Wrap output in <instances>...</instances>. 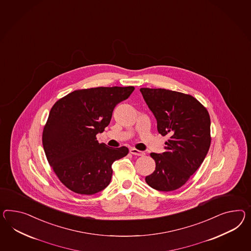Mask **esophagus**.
<instances>
[{
  "mask_svg": "<svg viewBox=\"0 0 251 251\" xmlns=\"http://www.w3.org/2000/svg\"><path fill=\"white\" fill-rule=\"evenodd\" d=\"M129 152H130V153H131L132 154L138 155V156H142V155H144V154H145V153H144L143 151L137 150V149H135V148H131V149L129 150Z\"/></svg>",
  "mask_w": 251,
  "mask_h": 251,
  "instance_id": "esophagus-1",
  "label": "esophagus"
}]
</instances>
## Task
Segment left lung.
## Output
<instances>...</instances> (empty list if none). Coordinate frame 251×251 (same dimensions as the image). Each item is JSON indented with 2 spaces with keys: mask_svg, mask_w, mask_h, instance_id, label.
Masks as SVG:
<instances>
[{
  "mask_svg": "<svg viewBox=\"0 0 251 251\" xmlns=\"http://www.w3.org/2000/svg\"><path fill=\"white\" fill-rule=\"evenodd\" d=\"M140 92L156 118L158 133L169 136L166 152L150 154L155 170L146 182L158 191H173L186 184L206 157L211 144L210 116L190 95L163 88Z\"/></svg>",
  "mask_w": 251,
  "mask_h": 251,
  "instance_id": "left-lung-1",
  "label": "left lung"
}]
</instances>
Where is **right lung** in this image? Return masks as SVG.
Wrapping results in <instances>:
<instances>
[{"label":"right lung","instance_id":"add662e5","mask_svg":"<svg viewBox=\"0 0 251 251\" xmlns=\"http://www.w3.org/2000/svg\"><path fill=\"white\" fill-rule=\"evenodd\" d=\"M134 90V86L80 89L52 105L43 146L53 172L73 192L93 195L104 189L112 178V164L128 154L126 147L98 143L97 135L109 125L116 104Z\"/></svg>","mask_w":251,"mask_h":251}]
</instances>
